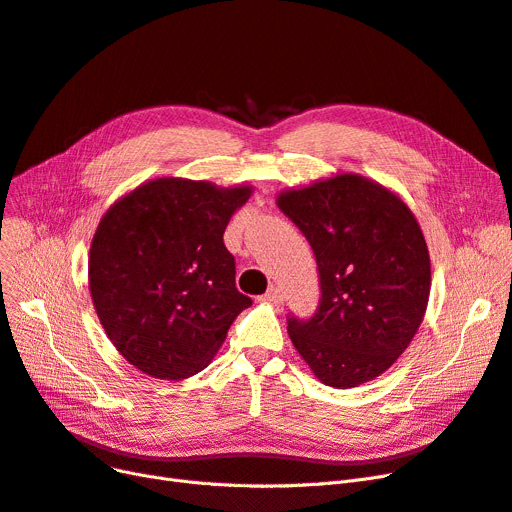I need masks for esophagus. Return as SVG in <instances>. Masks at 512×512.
<instances>
[{"label": "esophagus", "mask_w": 512, "mask_h": 512, "mask_svg": "<svg viewBox=\"0 0 512 512\" xmlns=\"http://www.w3.org/2000/svg\"><path fill=\"white\" fill-rule=\"evenodd\" d=\"M266 304H272V306H280L282 301H285V295H282V289L280 287H270L268 293L261 297Z\"/></svg>", "instance_id": "esophagus-1"}]
</instances>
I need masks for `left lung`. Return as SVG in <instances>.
I'll use <instances>...</instances> for the list:
<instances>
[{
	"instance_id": "8db88e82",
	"label": "left lung",
	"mask_w": 512,
	"mask_h": 512,
	"mask_svg": "<svg viewBox=\"0 0 512 512\" xmlns=\"http://www.w3.org/2000/svg\"><path fill=\"white\" fill-rule=\"evenodd\" d=\"M316 255L318 312L289 337L318 382L356 388L388 371L418 333L430 255L407 202L373 179L335 173L276 196Z\"/></svg>"
}]
</instances>
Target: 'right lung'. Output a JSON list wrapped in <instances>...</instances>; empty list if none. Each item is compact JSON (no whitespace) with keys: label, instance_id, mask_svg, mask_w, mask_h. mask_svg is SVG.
Segmentation results:
<instances>
[{"label":"right lung","instance_id":"add662e5","mask_svg":"<svg viewBox=\"0 0 512 512\" xmlns=\"http://www.w3.org/2000/svg\"><path fill=\"white\" fill-rule=\"evenodd\" d=\"M251 185L160 177L101 217L88 287L109 342L156 380H185L213 361L251 297L236 289L223 232Z\"/></svg>","mask_w":512,"mask_h":512}]
</instances>
